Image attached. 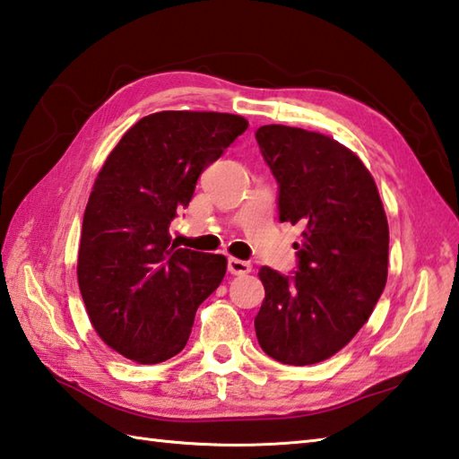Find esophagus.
<instances>
[{"label":"esophagus","mask_w":459,"mask_h":459,"mask_svg":"<svg viewBox=\"0 0 459 459\" xmlns=\"http://www.w3.org/2000/svg\"><path fill=\"white\" fill-rule=\"evenodd\" d=\"M251 264L249 261H243V259H236V257H230L228 259V271L231 275H247L251 273Z\"/></svg>","instance_id":"obj_1"}]
</instances>
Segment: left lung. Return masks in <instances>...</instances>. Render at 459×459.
Instances as JSON below:
<instances>
[{
    "instance_id": "obj_1",
    "label": "left lung",
    "mask_w": 459,
    "mask_h": 459,
    "mask_svg": "<svg viewBox=\"0 0 459 459\" xmlns=\"http://www.w3.org/2000/svg\"><path fill=\"white\" fill-rule=\"evenodd\" d=\"M255 140L279 186V221L303 230L295 273L259 269L255 334L271 359L305 367L368 321L386 285L388 221L370 172L336 140L283 125L259 126Z\"/></svg>"
}]
</instances>
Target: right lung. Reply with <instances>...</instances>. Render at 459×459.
I'll return each mask as SVG.
<instances>
[{
  "mask_svg": "<svg viewBox=\"0 0 459 459\" xmlns=\"http://www.w3.org/2000/svg\"><path fill=\"white\" fill-rule=\"evenodd\" d=\"M246 128V118L228 112H154L120 138L99 172L77 277L92 326L123 357L172 359L188 342L198 307L223 281L226 257L178 247L168 228L200 174Z\"/></svg>",
  "mask_w": 459,
  "mask_h": 459,
  "instance_id": "add662e5",
  "label": "right lung"
}]
</instances>
